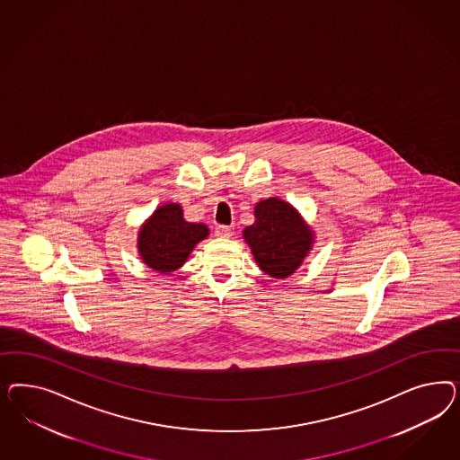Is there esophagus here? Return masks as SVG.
Instances as JSON below:
<instances>
[{
  "instance_id": "34e87169",
  "label": "esophagus",
  "mask_w": 460,
  "mask_h": 460,
  "mask_svg": "<svg viewBox=\"0 0 460 460\" xmlns=\"http://www.w3.org/2000/svg\"><path fill=\"white\" fill-rule=\"evenodd\" d=\"M216 236L229 237L231 236V229H229L227 226H217V227H216Z\"/></svg>"
}]
</instances>
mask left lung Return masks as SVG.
<instances>
[{
  "mask_svg": "<svg viewBox=\"0 0 460 460\" xmlns=\"http://www.w3.org/2000/svg\"><path fill=\"white\" fill-rule=\"evenodd\" d=\"M243 237L258 266L270 279L293 275L314 248L315 233L290 202L270 197L254 206V223Z\"/></svg>",
  "mask_w": 460,
  "mask_h": 460,
  "instance_id": "obj_1",
  "label": "left lung"
}]
</instances>
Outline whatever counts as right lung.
Instances as JSON below:
<instances>
[{"instance_id": "add662e5", "label": "right lung", "mask_w": 460, "mask_h": 460, "mask_svg": "<svg viewBox=\"0 0 460 460\" xmlns=\"http://www.w3.org/2000/svg\"><path fill=\"white\" fill-rule=\"evenodd\" d=\"M208 236L206 224L185 221L181 204L167 202L139 226L137 248L145 265L170 275L183 266L195 246Z\"/></svg>"}]
</instances>
